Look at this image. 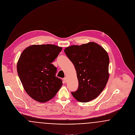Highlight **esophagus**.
Wrapping results in <instances>:
<instances>
[{"label": "esophagus", "instance_id": "esophagus-1", "mask_svg": "<svg viewBox=\"0 0 135 135\" xmlns=\"http://www.w3.org/2000/svg\"><path fill=\"white\" fill-rule=\"evenodd\" d=\"M63 81L64 83H66L67 81V79L66 77H65L63 79Z\"/></svg>", "mask_w": 135, "mask_h": 135}]
</instances>
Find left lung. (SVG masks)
Returning <instances> with one entry per match:
<instances>
[{
    "mask_svg": "<svg viewBox=\"0 0 135 135\" xmlns=\"http://www.w3.org/2000/svg\"><path fill=\"white\" fill-rule=\"evenodd\" d=\"M65 52L74 65L78 88L72 92L79 102H88L102 93L109 79V58L103 47L94 42L66 47Z\"/></svg>",
    "mask_w": 135,
    "mask_h": 135,
    "instance_id": "8db88e82",
    "label": "left lung"
}]
</instances>
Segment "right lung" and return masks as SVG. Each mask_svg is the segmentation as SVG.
<instances>
[{
    "label": "right lung",
    "instance_id": "obj_1",
    "mask_svg": "<svg viewBox=\"0 0 135 135\" xmlns=\"http://www.w3.org/2000/svg\"><path fill=\"white\" fill-rule=\"evenodd\" d=\"M62 48L54 45H32L22 52L17 63L20 79L28 95L45 103L53 98L62 85L51 63Z\"/></svg>",
    "mask_w": 135,
    "mask_h": 135
}]
</instances>
